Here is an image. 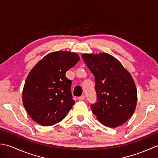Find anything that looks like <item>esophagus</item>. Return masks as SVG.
Returning a JSON list of instances; mask_svg holds the SVG:
<instances>
[{
  "label": "esophagus",
  "mask_w": 158,
  "mask_h": 158,
  "mask_svg": "<svg viewBox=\"0 0 158 158\" xmlns=\"http://www.w3.org/2000/svg\"><path fill=\"white\" fill-rule=\"evenodd\" d=\"M78 99L80 100V101H82V100H85V96H81L80 97H79Z\"/></svg>",
  "instance_id": "1"
}]
</instances>
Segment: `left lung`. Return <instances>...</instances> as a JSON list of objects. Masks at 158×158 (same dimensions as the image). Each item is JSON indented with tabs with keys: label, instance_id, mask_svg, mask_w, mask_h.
Returning <instances> with one entry per match:
<instances>
[{
	"label": "left lung",
	"instance_id": "8db88e82",
	"mask_svg": "<svg viewBox=\"0 0 158 158\" xmlns=\"http://www.w3.org/2000/svg\"><path fill=\"white\" fill-rule=\"evenodd\" d=\"M82 58L95 78L98 101L91 105L92 113L104 126L123 125L132 116L137 103L132 75L109 53H84Z\"/></svg>",
	"mask_w": 158,
	"mask_h": 158
}]
</instances>
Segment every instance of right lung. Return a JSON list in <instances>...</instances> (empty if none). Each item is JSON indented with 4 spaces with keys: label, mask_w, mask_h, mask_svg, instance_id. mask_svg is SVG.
<instances>
[{
    "label": "right lung",
    "mask_w": 158,
    "mask_h": 158,
    "mask_svg": "<svg viewBox=\"0 0 158 158\" xmlns=\"http://www.w3.org/2000/svg\"><path fill=\"white\" fill-rule=\"evenodd\" d=\"M79 60L76 53L53 52L43 57L30 71L22 100L35 122L43 126L54 125L61 122L75 105L70 92L72 81L65 75Z\"/></svg>",
    "instance_id": "1"
}]
</instances>
